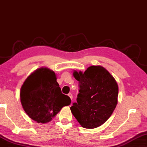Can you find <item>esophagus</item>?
<instances>
[{
    "label": "esophagus",
    "instance_id": "1",
    "mask_svg": "<svg viewBox=\"0 0 147 147\" xmlns=\"http://www.w3.org/2000/svg\"><path fill=\"white\" fill-rule=\"evenodd\" d=\"M68 96L71 98V100H73V94H72V93H69L68 94Z\"/></svg>",
    "mask_w": 147,
    "mask_h": 147
}]
</instances>
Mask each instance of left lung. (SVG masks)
<instances>
[{
  "label": "left lung",
  "mask_w": 147,
  "mask_h": 147,
  "mask_svg": "<svg viewBox=\"0 0 147 147\" xmlns=\"http://www.w3.org/2000/svg\"><path fill=\"white\" fill-rule=\"evenodd\" d=\"M79 82L77 102L71 107V112L80 124L94 128L109 118L117 104L118 86L115 80L101 66H91L82 73L74 71Z\"/></svg>",
  "instance_id": "left-lung-1"
}]
</instances>
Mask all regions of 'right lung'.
Here are the masks:
<instances>
[{
    "mask_svg": "<svg viewBox=\"0 0 147 147\" xmlns=\"http://www.w3.org/2000/svg\"><path fill=\"white\" fill-rule=\"evenodd\" d=\"M20 98L27 115L41 123L51 121L63 106L71 104L70 97L61 93L55 73L47 68L39 69L27 78Z\"/></svg>",
    "mask_w": 147,
    "mask_h": 147,
    "instance_id": "1",
    "label": "right lung"
}]
</instances>
